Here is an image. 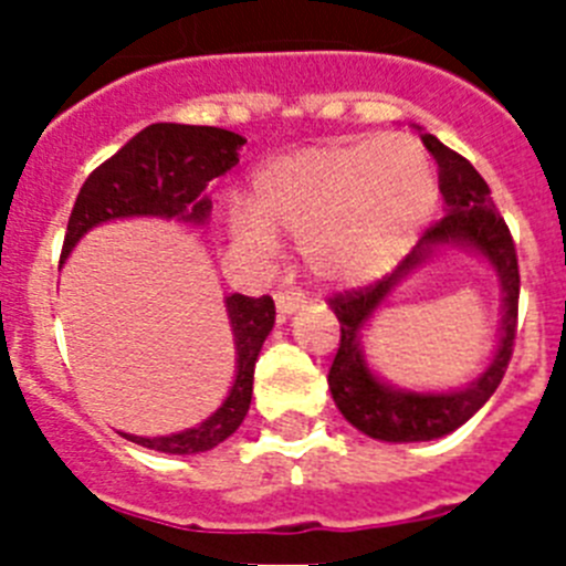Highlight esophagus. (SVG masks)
<instances>
[{"label": "esophagus", "instance_id": "34e87169", "mask_svg": "<svg viewBox=\"0 0 566 566\" xmlns=\"http://www.w3.org/2000/svg\"><path fill=\"white\" fill-rule=\"evenodd\" d=\"M274 306H277L280 317H289V314L300 312L306 306V294L303 292H277L274 294Z\"/></svg>", "mask_w": 566, "mask_h": 566}]
</instances>
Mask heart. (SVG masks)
I'll return each mask as SVG.
<instances>
[{
  "instance_id": "obj_1",
  "label": "heart",
  "mask_w": 566,
  "mask_h": 566,
  "mask_svg": "<svg viewBox=\"0 0 566 566\" xmlns=\"http://www.w3.org/2000/svg\"><path fill=\"white\" fill-rule=\"evenodd\" d=\"M433 203L437 178L413 142H334L263 164L232 232L258 249L292 234L314 277L352 286L397 266Z\"/></svg>"
}]
</instances>
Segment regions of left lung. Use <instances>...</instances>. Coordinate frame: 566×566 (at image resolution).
I'll list each match as a JSON object with an SVG mask.
<instances>
[{
    "instance_id": "8db88e82",
    "label": "left lung",
    "mask_w": 566,
    "mask_h": 566,
    "mask_svg": "<svg viewBox=\"0 0 566 566\" xmlns=\"http://www.w3.org/2000/svg\"><path fill=\"white\" fill-rule=\"evenodd\" d=\"M422 144L439 164V192L444 198V218H439L405 260L371 286L352 289L328 300L339 319V348L328 371V388L339 413L382 442H431L457 431L493 397L513 357L518 319V258L510 229L490 198V187L468 158L444 147L437 135L422 133ZM439 248H470L482 253L503 283V334L497 354L482 378L459 392H405L379 380L364 363V323L381 305L387 294L411 271L427 262Z\"/></svg>"
}]
</instances>
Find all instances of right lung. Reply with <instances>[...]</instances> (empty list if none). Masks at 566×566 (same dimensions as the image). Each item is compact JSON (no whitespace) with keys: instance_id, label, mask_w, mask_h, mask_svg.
<instances>
[{"instance_id":"add662e5","label":"right lung","mask_w":566,"mask_h":566,"mask_svg":"<svg viewBox=\"0 0 566 566\" xmlns=\"http://www.w3.org/2000/svg\"><path fill=\"white\" fill-rule=\"evenodd\" d=\"M247 138L221 127H192V124H149L133 135L113 158L90 172L78 192L64 234L62 260L78 240L98 223L118 218H175L181 223L203 227L212 212L207 187L238 164V149ZM229 326L238 354V371L229 397L201 424L169 437H133L129 442L158 453H203L232 437L252 405L254 363L274 326V300L229 294Z\"/></svg>"}]
</instances>
